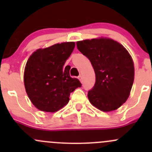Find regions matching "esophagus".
<instances>
[{"instance_id":"34e87169","label":"esophagus","mask_w":152,"mask_h":152,"mask_svg":"<svg viewBox=\"0 0 152 152\" xmlns=\"http://www.w3.org/2000/svg\"><path fill=\"white\" fill-rule=\"evenodd\" d=\"M79 81H80L81 82H82V75H79Z\"/></svg>"}]
</instances>
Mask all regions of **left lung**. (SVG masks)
<instances>
[{
	"label": "left lung",
	"mask_w": 152,
	"mask_h": 152,
	"mask_svg": "<svg viewBox=\"0 0 152 152\" xmlns=\"http://www.w3.org/2000/svg\"><path fill=\"white\" fill-rule=\"evenodd\" d=\"M78 49L89 59L96 84L88 92L89 101L103 112L118 109L126 102L134 82V62L121 43L107 37L78 41Z\"/></svg>",
	"instance_id": "left-lung-1"
}]
</instances>
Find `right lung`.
Masks as SVG:
<instances>
[{"mask_svg": "<svg viewBox=\"0 0 152 152\" xmlns=\"http://www.w3.org/2000/svg\"><path fill=\"white\" fill-rule=\"evenodd\" d=\"M74 42L54 44L32 53L24 70V85L36 108L55 113L68 103L70 93L82 84L70 76V66L64 68L75 48Z\"/></svg>", "mask_w": 152, "mask_h": 152, "instance_id": "add662e5", "label": "right lung"}]
</instances>
